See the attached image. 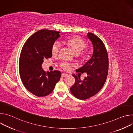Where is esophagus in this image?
<instances>
[{
  "instance_id": "1",
  "label": "esophagus",
  "mask_w": 133,
  "mask_h": 133,
  "mask_svg": "<svg viewBox=\"0 0 133 133\" xmlns=\"http://www.w3.org/2000/svg\"><path fill=\"white\" fill-rule=\"evenodd\" d=\"M67 76H68V75H67V74H65V73H63V74H62V78H64V77H67Z\"/></svg>"
}]
</instances>
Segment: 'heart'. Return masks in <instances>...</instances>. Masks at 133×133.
I'll return each instance as SVG.
<instances>
[{
  "mask_svg": "<svg viewBox=\"0 0 133 133\" xmlns=\"http://www.w3.org/2000/svg\"><path fill=\"white\" fill-rule=\"evenodd\" d=\"M64 43L72 50L78 57L84 58L89 52V49L86 46L85 41L79 37L74 36L67 38L64 41ZM59 49L60 46L57 43H54L51 48L52 55L56 56L58 54ZM61 66L65 70H67L70 67L69 65L67 63H63Z\"/></svg>",
  "mask_w": 133,
  "mask_h": 133,
  "instance_id": "1",
  "label": "heart"
}]
</instances>
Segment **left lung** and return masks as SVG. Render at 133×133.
Masks as SVG:
<instances>
[{"label":"left lung","instance_id":"8db88e82","mask_svg":"<svg viewBox=\"0 0 133 133\" xmlns=\"http://www.w3.org/2000/svg\"><path fill=\"white\" fill-rule=\"evenodd\" d=\"M87 37L92 43L93 54L83 66L76 70L82 74L85 72L87 76L82 81L79 75L72 74L75 83L70 88L73 95L82 100L94 96L101 90L106 81L108 70V54L104 43L92 33L88 32Z\"/></svg>","mask_w":133,"mask_h":133}]
</instances>
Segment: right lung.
I'll return each instance as SVG.
<instances>
[{
  "mask_svg": "<svg viewBox=\"0 0 133 133\" xmlns=\"http://www.w3.org/2000/svg\"><path fill=\"white\" fill-rule=\"evenodd\" d=\"M59 33L40 30L29 38L22 48L19 62L20 76L25 88L38 97L50 94L60 80L61 71L46 72L42 68L44 60L52 57L51 48Z\"/></svg>",
  "mask_w": 133,
  "mask_h": 133,
  "instance_id": "right-lung-1",
  "label": "right lung"
}]
</instances>
